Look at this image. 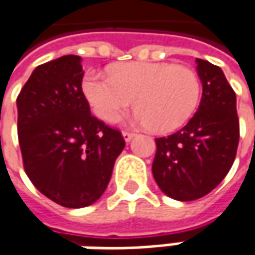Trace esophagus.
<instances>
[{
  "mask_svg": "<svg viewBox=\"0 0 255 255\" xmlns=\"http://www.w3.org/2000/svg\"><path fill=\"white\" fill-rule=\"evenodd\" d=\"M135 135V132H132V131H127V129H124V131H123V136H124V139H126V141H131V139H132V136Z\"/></svg>",
  "mask_w": 255,
  "mask_h": 255,
  "instance_id": "obj_1",
  "label": "esophagus"
}]
</instances>
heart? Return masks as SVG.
Instances as JSON below:
<instances>
[{"instance_id": "b5f03b06", "label": "heart", "mask_w": 255, "mask_h": 255, "mask_svg": "<svg viewBox=\"0 0 255 255\" xmlns=\"http://www.w3.org/2000/svg\"><path fill=\"white\" fill-rule=\"evenodd\" d=\"M83 93L94 114L119 121L132 107L135 120L156 132H169L188 121L200 100L202 84L195 70L158 62H131L110 70V79L89 72Z\"/></svg>"}]
</instances>
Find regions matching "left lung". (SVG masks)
<instances>
[{
	"instance_id": "left-lung-1",
	"label": "left lung",
	"mask_w": 255,
	"mask_h": 255,
	"mask_svg": "<svg viewBox=\"0 0 255 255\" xmlns=\"http://www.w3.org/2000/svg\"><path fill=\"white\" fill-rule=\"evenodd\" d=\"M203 94L179 131L156 138L154 178L165 195L189 202L206 196L230 171L240 138L236 93L222 69L198 59Z\"/></svg>"
}]
</instances>
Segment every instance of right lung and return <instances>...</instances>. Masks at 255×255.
Listing matches in <instances>:
<instances>
[{"instance_id":"obj_1","label":"right lung","mask_w":255,"mask_h":255,"mask_svg":"<svg viewBox=\"0 0 255 255\" xmlns=\"http://www.w3.org/2000/svg\"><path fill=\"white\" fill-rule=\"evenodd\" d=\"M82 57L38 66L18 94V139L35 188L65 207H86L106 190L126 146L119 129L90 114Z\"/></svg>"}]
</instances>
